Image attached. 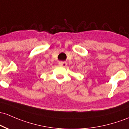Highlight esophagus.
Returning a JSON list of instances; mask_svg holds the SVG:
<instances>
[{"label": "esophagus", "mask_w": 129, "mask_h": 129, "mask_svg": "<svg viewBox=\"0 0 129 129\" xmlns=\"http://www.w3.org/2000/svg\"><path fill=\"white\" fill-rule=\"evenodd\" d=\"M59 66H60V67H65L67 66V62H59Z\"/></svg>", "instance_id": "obj_1"}]
</instances>
